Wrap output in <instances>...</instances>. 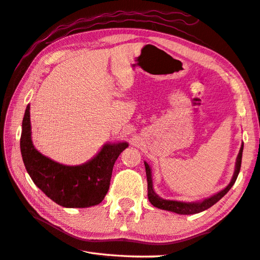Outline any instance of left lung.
I'll use <instances>...</instances> for the list:
<instances>
[{
  "mask_svg": "<svg viewBox=\"0 0 260 260\" xmlns=\"http://www.w3.org/2000/svg\"><path fill=\"white\" fill-rule=\"evenodd\" d=\"M242 152H243V143H242L241 149H240V152L238 154L237 162H235V171H234V174H233L232 181L230 182L229 185L226 186L224 190H221L220 192L216 193L215 196H212L210 198H207V199L202 200L200 202H182V201H174V200H165V199H162V198H160L159 196L155 194V192L153 191V186H152V177H151L152 175H151L150 166L146 162H144L146 179H148V198H149V201L154 207H157V208H159V209L173 211V212H176V214H181V215L198 214V212H201V211L210 208L211 206H214L216 202H218L221 199V198H223L226 194V193H228L231 190V187L233 186V184L235 183V181H237L238 175L240 173V168H241Z\"/></svg>",
  "mask_w": 260,
  "mask_h": 260,
  "instance_id": "1",
  "label": "left lung"
}]
</instances>
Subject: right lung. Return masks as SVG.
Segmentation results:
<instances>
[{
  "mask_svg": "<svg viewBox=\"0 0 260 260\" xmlns=\"http://www.w3.org/2000/svg\"><path fill=\"white\" fill-rule=\"evenodd\" d=\"M30 107L22 119L20 150L32 182L51 200L66 208H87L99 205L109 190L112 168L128 143L105 144L95 157L79 166H66L39 152L32 145Z\"/></svg>",
  "mask_w": 260,
  "mask_h": 260,
  "instance_id": "add662e5",
  "label": "right lung"
}]
</instances>
